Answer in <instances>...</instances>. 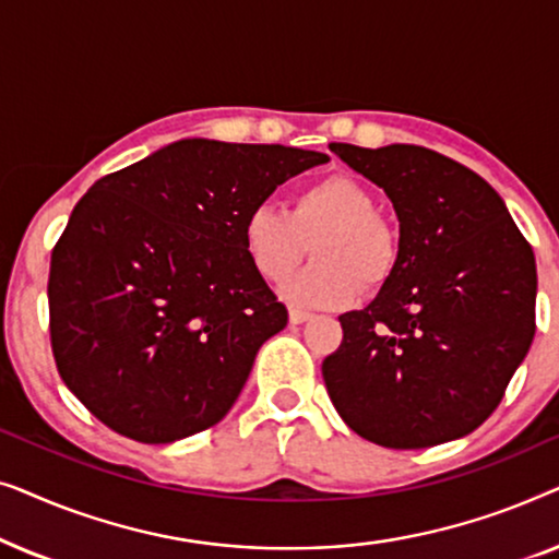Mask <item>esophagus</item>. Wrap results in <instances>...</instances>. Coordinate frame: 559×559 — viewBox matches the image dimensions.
I'll return each instance as SVG.
<instances>
[{
  "mask_svg": "<svg viewBox=\"0 0 559 559\" xmlns=\"http://www.w3.org/2000/svg\"><path fill=\"white\" fill-rule=\"evenodd\" d=\"M310 318H312V312H308V310L289 308V323H293V325H300V323H305V320H310Z\"/></svg>",
  "mask_w": 559,
  "mask_h": 559,
  "instance_id": "1",
  "label": "esophagus"
}]
</instances>
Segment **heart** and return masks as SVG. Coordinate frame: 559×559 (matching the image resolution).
<instances>
[{"label": "heart", "instance_id": "obj_1", "mask_svg": "<svg viewBox=\"0 0 559 559\" xmlns=\"http://www.w3.org/2000/svg\"><path fill=\"white\" fill-rule=\"evenodd\" d=\"M251 266L272 285L285 282L305 254L312 264L285 285L289 302L341 308L379 289L402 254L400 228L377 211V195L348 175L308 182L289 198L287 211L257 205L241 224Z\"/></svg>", "mask_w": 559, "mask_h": 559}]
</instances>
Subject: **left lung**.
Listing matches in <instances>:
<instances>
[{
    "label": "left lung",
    "mask_w": 559,
    "mask_h": 559,
    "mask_svg": "<svg viewBox=\"0 0 559 559\" xmlns=\"http://www.w3.org/2000/svg\"><path fill=\"white\" fill-rule=\"evenodd\" d=\"M331 150L384 188L402 254L369 308L341 316L323 361L350 430L394 450L463 438L499 407L532 346L537 264L501 195L417 144Z\"/></svg>",
    "instance_id": "obj_1"
}]
</instances>
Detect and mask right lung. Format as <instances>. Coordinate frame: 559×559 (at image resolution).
<instances>
[{
	"label": "right lung",
	"instance_id": "1",
	"mask_svg": "<svg viewBox=\"0 0 559 559\" xmlns=\"http://www.w3.org/2000/svg\"><path fill=\"white\" fill-rule=\"evenodd\" d=\"M328 163L282 144L180 140L96 180L50 257V346L66 386L129 440L226 417L287 308L251 266L247 213Z\"/></svg>",
	"mask_w": 559,
	"mask_h": 559
}]
</instances>
